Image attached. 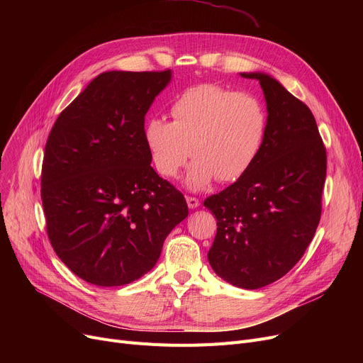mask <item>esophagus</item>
Masks as SVG:
<instances>
[{"label":"esophagus","mask_w":363,"mask_h":363,"mask_svg":"<svg viewBox=\"0 0 363 363\" xmlns=\"http://www.w3.org/2000/svg\"><path fill=\"white\" fill-rule=\"evenodd\" d=\"M186 204L189 208H197L200 206V200L196 197H186Z\"/></svg>","instance_id":"obj_1"}]
</instances>
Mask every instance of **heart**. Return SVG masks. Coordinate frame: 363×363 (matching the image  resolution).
Segmentation results:
<instances>
[{"label":"heart","instance_id":"b5f03b06","mask_svg":"<svg viewBox=\"0 0 363 363\" xmlns=\"http://www.w3.org/2000/svg\"><path fill=\"white\" fill-rule=\"evenodd\" d=\"M172 122L150 118L143 129L144 145L155 169L177 178L191 155L185 185L201 191L216 178H241L260 155L268 116L252 94L234 92L215 84L184 89L170 104Z\"/></svg>","mask_w":363,"mask_h":363}]
</instances>
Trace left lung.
<instances>
[{
    "label": "left lung",
    "instance_id": "8db88e82",
    "mask_svg": "<svg viewBox=\"0 0 363 363\" xmlns=\"http://www.w3.org/2000/svg\"><path fill=\"white\" fill-rule=\"evenodd\" d=\"M240 76L259 81L268 129L253 166L203 203L218 225L207 259L223 281L257 290L287 274L311 244L320 219L327 151L306 104L268 73Z\"/></svg>",
    "mask_w": 363,
    "mask_h": 363
}]
</instances>
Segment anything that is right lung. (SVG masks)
Returning <instances> with one entry per match:
<instances>
[{
    "instance_id": "add662e5",
    "label": "right lung",
    "mask_w": 363,
    "mask_h": 363,
    "mask_svg": "<svg viewBox=\"0 0 363 363\" xmlns=\"http://www.w3.org/2000/svg\"><path fill=\"white\" fill-rule=\"evenodd\" d=\"M170 81L172 70L100 73L50 132L41 178L48 238L74 275L99 287L150 272L188 216L143 140L145 114Z\"/></svg>"
}]
</instances>
